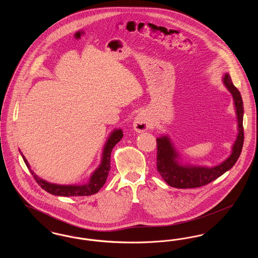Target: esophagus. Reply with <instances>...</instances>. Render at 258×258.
<instances>
[{"mask_svg": "<svg viewBox=\"0 0 258 258\" xmlns=\"http://www.w3.org/2000/svg\"><path fill=\"white\" fill-rule=\"evenodd\" d=\"M151 125H152L151 120L149 119V117L146 114L139 113L135 117V121H134V127L136 132H138V133L145 132L151 127Z\"/></svg>", "mask_w": 258, "mask_h": 258, "instance_id": "esophagus-1", "label": "esophagus"}]
</instances>
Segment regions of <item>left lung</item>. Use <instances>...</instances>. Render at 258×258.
Returning <instances> with one entry per match:
<instances>
[{
  "instance_id": "8db88e82",
  "label": "left lung",
  "mask_w": 258,
  "mask_h": 258,
  "mask_svg": "<svg viewBox=\"0 0 258 258\" xmlns=\"http://www.w3.org/2000/svg\"><path fill=\"white\" fill-rule=\"evenodd\" d=\"M223 82L232 94L236 113L238 117L239 135L233 146L231 156L221 164L207 168L195 166H182L176 161V152L172 147L169 139L164 136L157 139V169L162 179L173 187L194 188L209 184L219 178L223 173L229 170L239 159L244 144L243 126V100L239 90L234 86L231 77L228 74L223 77Z\"/></svg>"
}]
</instances>
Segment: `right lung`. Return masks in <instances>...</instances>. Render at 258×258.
Here are the masks:
<instances>
[{
	"label": "right lung",
	"instance_id": "1",
	"mask_svg": "<svg viewBox=\"0 0 258 258\" xmlns=\"http://www.w3.org/2000/svg\"><path fill=\"white\" fill-rule=\"evenodd\" d=\"M122 137H123V133L121 130H116L112 133L103 150L101 164L92 175L90 182L83 185H59V184H49L44 180L39 179L37 175H35L34 172L30 169L27 160L23 156L22 157L27 167L32 173L34 179L36 180L38 185H40V187L43 188L45 191L54 196H59V197H88V196L97 194L98 190L103 186V184H105V181L107 179L108 173L110 170V156L112 149L122 139Z\"/></svg>",
	"mask_w": 258,
	"mask_h": 258
}]
</instances>
